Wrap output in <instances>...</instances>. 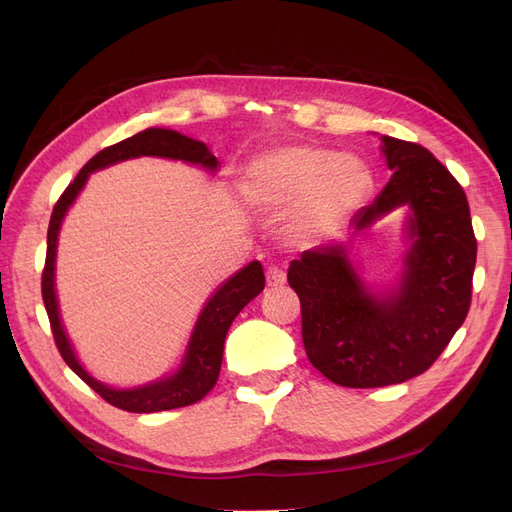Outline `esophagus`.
<instances>
[{
  "mask_svg": "<svg viewBox=\"0 0 512 512\" xmlns=\"http://www.w3.org/2000/svg\"><path fill=\"white\" fill-rule=\"evenodd\" d=\"M286 284V273L277 267L267 269V286L269 288H282Z\"/></svg>",
  "mask_w": 512,
  "mask_h": 512,
  "instance_id": "1",
  "label": "esophagus"
}]
</instances>
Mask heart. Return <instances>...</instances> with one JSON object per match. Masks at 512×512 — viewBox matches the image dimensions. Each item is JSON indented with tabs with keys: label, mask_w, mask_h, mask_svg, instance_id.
I'll return each instance as SVG.
<instances>
[{
	"label": "heart",
	"mask_w": 512,
	"mask_h": 512,
	"mask_svg": "<svg viewBox=\"0 0 512 512\" xmlns=\"http://www.w3.org/2000/svg\"><path fill=\"white\" fill-rule=\"evenodd\" d=\"M367 190L361 160L305 143L260 153L239 183L247 207L269 215L282 211L284 237L297 245L331 237L359 211Z\"/></svg>",
	"instance_id": "b5f03b06"
}]
</instances>
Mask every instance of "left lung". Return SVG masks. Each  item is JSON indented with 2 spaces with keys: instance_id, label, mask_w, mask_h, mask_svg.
Masks as SVG:
<instances>
[{
  "instance_id": "1",
  "label": "left lung",
  "mask_w": 512,
  "mask_h": 512,
  "mask_svg": "<svg viewBox=\"0 0 512 512\" xmlns=\"http://www.w3.org/2000/svg\"><path fill=\"white\" fill-rule=\"evenodd\" d=\"M380 141L391 179L354 215L352 236L405 211L409 247L396 282L365 283L351 237L312 247L288 267L307 359L350 389L423 374L466 320L472 299L476 239L461 185L425 147L384 134Z\"/></svg>"
}]
</instances>
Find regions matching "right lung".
<instances>
[{
    "instance_id": "obj_1",
    "label": "right lung",
    "mask_w": 512,
    "mask_h": 512,
    "mask_svg": "<svg viewBox=\"0 0 512 512\" xmlns=\"http://www.w3.org/2000/svg\"><path fill=\"white\" fill-rule=\"evenodd\" d=\"M143 156L179 160L203 168L211 175L218 173L220 168L218 158L213 156L205 143L168 128H147L126 138V141L102 149L81 168V173L76 175V179L57 200L51 215L49 235H46V265L42 273L44 307L51 320L55 344L68 367L81 380H85L100 397H104L108 404L138 414L183 408L203 399L213 389L215 382H218L224 354V339L232 320H235L241 309L254 297H258L262 288H265V273H262V265L258 260H252L250 265H245L237 273H232L226 282L215 288L203 309H200L181 363L175 371L164 374L162 378L138 386H128V389H119V386H108L89 374L81 365L79 356H76L59 314V301L55 290L59 230L66 220L70 207L83 192L91 173Z\"/></svg>"
}]
</instances>
